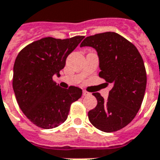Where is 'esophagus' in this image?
Returning <instances> with one entry per match:
<instances>
[{"label":"esophagus","instance_id":"34e87169","mask_svg":"<svg viewBox=\"0 0 160 160\" xmlns=\"http://www.w3.org/2000/svg\"><path fill=\"white\" fill-rule=\"evenodd\" d=\"M83 96H90V93H89V92H87L86 91H83Z\"/></svg>","mask_w":160,"mask_h":160}]
</instances>
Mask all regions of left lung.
Instances as JSON below:
<instances>
[{
	"instance_id": "left-lung-1",
	"label": "left lung",
	"mask_w": 160,
	"mask_h": 160,
	"mask_svg": "<svg viewBox=\"0 0 160 160\" xmlns=\"http://www.w3.org/2000/svg\"><path fill=\"white\" fill-rule=\"evenodd\" d=\"M80 47L96 49L99 76L112 84L107 100L93 93L97 105L88 112L89 120L106 132L123 128L137 115L144 96L147 76L142 56L132 42L113 32L87 37Z\"/></svg>"
}]
</instances>
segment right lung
<instances>
[{"label":"right lung","mask_w":160,"mask_h":160,"mask_svg":"<svg viewBox=\"0 0 160 160\" xmlns=\"http://www.w3.org/2000/svg\"><path fill=\"white\" fill-rule=\"evenodd\" d=\"M83 38H43L18 53L13 67V91L21 110L36 126L44 129L59 126L68 118L70 105L82 96L79 87L61 88L53 76H59L68 55Z\"/></svg>","instance_id":"right-lung-1"}]
</instances>
